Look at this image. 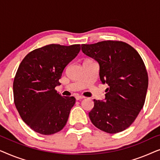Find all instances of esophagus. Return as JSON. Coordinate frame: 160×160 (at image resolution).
<instances>
[{"mask_svg":"<svg viewBox=\"0 0 160 160\" xmlns=\"http://www.w3.org/2000/svg\"><path fill=\"white\" fill-rule=\"evenodd\" d=\"M83 98H84V97H83V96H81V95H76V99L77 100H79L81 99H83Z\"/></svg>","mask_w":160,"mask_h":160,"instance_id":"34e87169","label":"esophagus"}]
</instances>
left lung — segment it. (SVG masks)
Instances as JSON below:
<instances>
[{
  "label": "left lung",
  "mask_w": 160,
  "mask_h": 160,
  "mask_svg": "<svg viewBox=\"0 0 160 160\" xmlns=\"http://www.w3.org/2000/svg\"><path fill=\"white\" fill-rule=\"evenodd\" d=\"M82 50L99 63L100 81L108 85L106 101L94 100L89 113L92 123L111 134L126 130L146 100L148 78L141 57L130 45L119 41L82 44Z\"/></svg>",
  "instance_id": "1"
}]
</instances>
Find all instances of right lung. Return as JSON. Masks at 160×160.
<instances>
[{
	"instance_id": "add662e5",
	"label": "right lung",
	"mask_w": 160,
	"mask_h": 160,
	"mask_svg": "<svg viewBox=\"0 0 160 160\" xmlns=\"http://www.w3.org/2000/svg\"><path fill=\"white\" fill-rule=\"evenodd\" d=\"M80 49V44L47 45L28 53L19 65L13 83L14 104L35 132L52 135L66 124L76 99L62 97L54 88Z\"/></svg>"
}]
</instances>
